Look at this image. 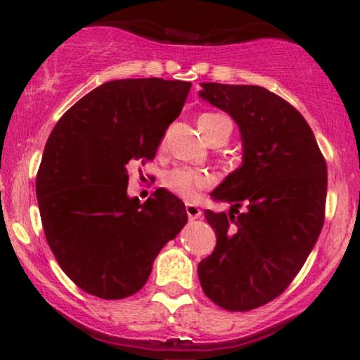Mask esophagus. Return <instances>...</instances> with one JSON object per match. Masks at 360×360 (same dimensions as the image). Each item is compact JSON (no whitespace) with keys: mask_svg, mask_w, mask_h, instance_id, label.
I'll use <instances>...</instances> for the list:
<instances>
[{"mask_svg":"<svg viewBox=\"0 0 360 360\" xmlns=\"http://www.w3.org/2000/svg\"><path fill=\"white\" fill-rule=\"evenodd\" d=\"M185 210H186V214H188V219H191V221L198 219L201 216V210L195 203H186Z\"/></svg>","mask_w":360,"mask_h":360,"instance_id":"esophagus-1","label":"esophagus"}]
</instances>
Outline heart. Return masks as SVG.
I'll return each instance as SVG.
<instances>
[{
  "mask_svg": "<svg viewBox=\"0 0 360 360\" xmlns=\"http://www.w3.org/2000/svg\"><path fill=\"white\" fill-rule=\"evenodd\" d=\"M198 126L211 144H216V142L224 144L229 139L231 132H233V122H231L229 117L218 115V112L201 115ZM162 184L174 195L190 200L196 196L198 191L208 188L211 185V179L203 172L190 169V167H176V169L167 172Z\"/></svg>",
  "mask_w": 360,
  "mask_h": 360,
  "instance_id": "obj_1",
  "label": "heart"
}]
</instances>
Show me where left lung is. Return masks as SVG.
Instances as JSON below:
<instances>
[{
  "label": "left lung",
  "instance_id": "left-lung-1",
  "mask_svg": "<svg viewBox=\"0 0 360 360\" xmlns=\"http://www.w3.org/2000/svg\"><path fill=\"white\" fill-rule=\"evenodd\" d=\"M200 95L234 117L244 144L243 167L211 193L231 211H205L218 243L200 283L223 309L250 311L288 288L316 244L326 160L304 117L267 88L203 83Z\"/></svg>",
  "mask_w": 360,
  "mask_h": 360
}]
</instances>
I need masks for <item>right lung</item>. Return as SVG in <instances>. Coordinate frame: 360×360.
Instances as JSON below:
<instances>
[{"label": "right lung", "instance_id": "add662e5", "mask_svg": "<svg viewBox=\"0 0 360 360\" xmlns=\"http://www.w3.org/2000/svg\"><path fill=\"white\" fill-rule=\"evenodd\" d=\"M190 88L164 78L103 83L49 136L36 176L44 234L86 293L121 300L139 292L157 254L188 221L175 195L159 188L141 205L127 196V181L131 165L154 160Z\"/></svg>", "mask_w": 360, "mask_h": 360}]
</instances>
